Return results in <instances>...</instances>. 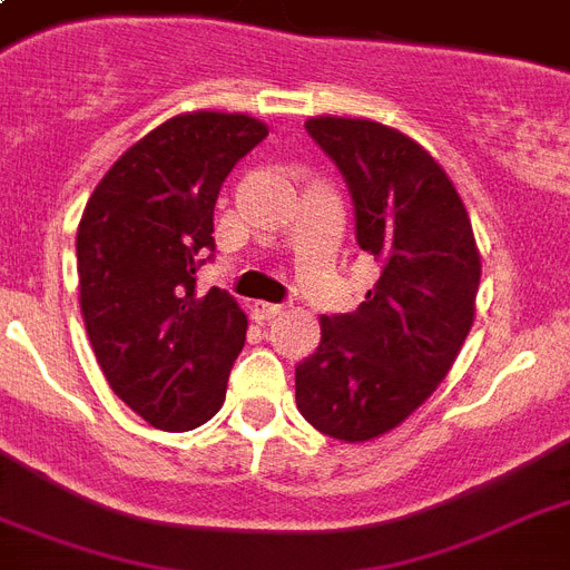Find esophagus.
I'll return each instance as SVG.
<instances>
[{"mask_svg":"<svg viewBox=\"0 0 570 570\" xmlns=\"http://www.w3.org/2000/svg\"><path fill=\"white\" fill-rule=\"evenodd\" d=\"M250 311H254V320H257V322H272V320H277V316H281V313H284L286 307H284V304L257 302V304H254V307H250Z\"/></svg>","mask_w":570,"mask_h":570,"instance_id":"obj_1","label":"esophagus"}]
</instances>
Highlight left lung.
<instances>
[{
    "label": "left lung",
    "mask_w": 570,
    "mask_h": 570,
    "mask_svg": "<svg viewBox=\"0 0 570 570\" xmlns=\"http://www.w3.org/2000/svg\"><path fill=\"white\" fill-rule=\"evenodd\" d=\"M304 129L343 174L357 245L381 275L355 313L322 316L320 348L295 366V402L322 434L364 443L446 379L476 316L482 263L459 191L414 138L361 118Z\"/></svg>",
    "instance_id": "8db88e82"
}]
</instances>
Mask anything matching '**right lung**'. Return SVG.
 Returning <instances> with one entry per match:
<instances>
[{"mask_svg": "<svg viewBox=\"0 0 570 570\" xmlns=\"http://www.w3.org/2000/svg\"><path fill=\"white\" fill-rule=\"evenodd\" d=\"M268 136L248 115L189 111L129 147L76 230L79 304L109 387L165 432L218 414L248 316L233 295L195 289L215 250L224 177Z\"/></svg>", "mask_w": 570, "mask_h": 570, "instance_id": "right-lung-1", "label": "right lung"}]
</instances>
